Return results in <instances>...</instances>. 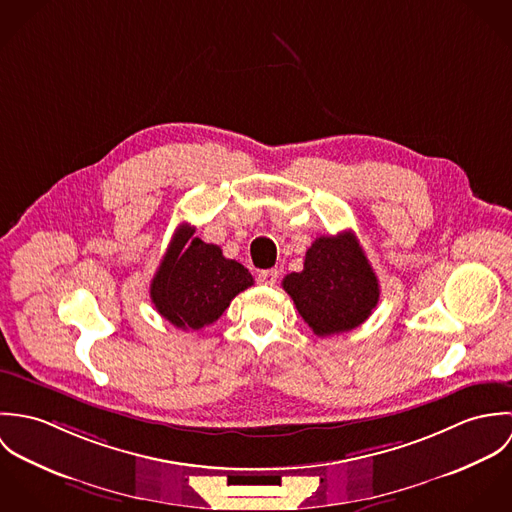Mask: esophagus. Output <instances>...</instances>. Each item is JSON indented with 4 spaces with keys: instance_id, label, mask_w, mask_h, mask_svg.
Wrapping results in <instances>:
<instances>
[{
    "instance_id": "34e87169",
    "label": "esophagus",
    "mask_w": 512,
    "mask_h": 512,
    "mask_svg": "<svg viewBox=\"0 0 512 512\" xmlns=\"http://www.w3.org/2000/svg\"><path fill=\"white\" fill-rule=\"evenodd\" d=\"M280 272L278 270H264L258 274V284L262 286H276Z\"/></svg>"
}]
</instances>
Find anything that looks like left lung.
I'll list each match as a JSON object with an SVG mask.
<instances>
[{"mask_svg": "<svg viewBox=\"0 0 512 512\" xmlns=\"http://www.w3.org/2000/svg\"><path fill=\"white\" fill-rule=\"evenodd\" d=\"M282 286L317 337L359 327L380 297L378 278L353 232L315 238L303 270L288 274Z\"/></svg>", "mask_w": 512, "mask_h": 512, "instance_id": "obj_1", "label": "left lung"}]
</instances>
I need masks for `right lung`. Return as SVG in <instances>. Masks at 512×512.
<instances>
[{"label": "right lung", "mask_w": 512, "mask_h": 512, "mask_svg": "<svg viewBox=\"0 0 512 512\" xmlns=\"http://www.w3.org/2000/svg\"><path fill=\"white\" fill-rule=\"evenodd\" d=\"M193 232V226L179 224L149 288L159 315L185 331L215 323L230 301L254 284L242 264Z\"/></svg>", "instance_id": "obj_1"}]
</instances>
